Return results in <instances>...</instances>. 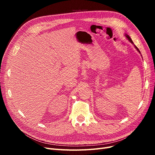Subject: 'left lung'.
<instances>
[{"label":"left lung","instance_id":"8db88e82","mask_svg":"<svg viewBox=\"0 0 155 155\" xmlns=\"http://www.w3.org/2000/svg\"><path fill=\"white\" fill-rule=\"evenodd\" d=\"M125 36V37H126V38L129 41V42H130V43H132L133 45H134V48H136V49H137V50L138 51V52L140 54H141V53H140V50H139V49L137 47V46H135V45L133 43V41H132V39H131V38H130V37H129V35H127V34H125V35H124Z\"/></svg>","mask_w":155,"mask_h":155}]
</instances>
